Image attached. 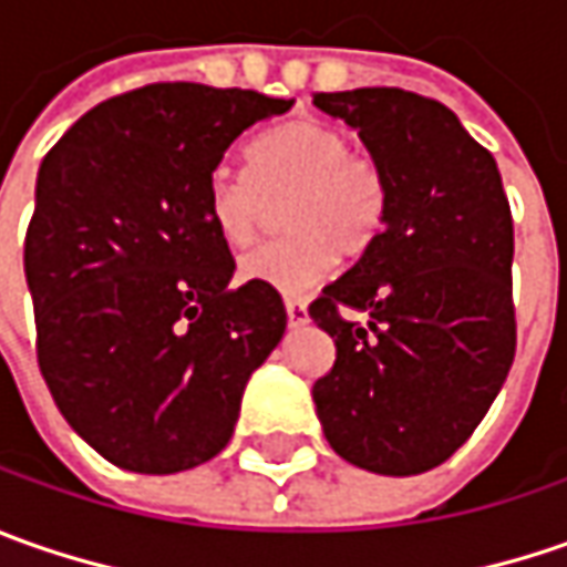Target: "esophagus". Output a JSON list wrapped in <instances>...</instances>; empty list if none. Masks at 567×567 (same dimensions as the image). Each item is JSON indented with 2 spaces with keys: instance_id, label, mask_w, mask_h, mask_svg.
Here are the masks:
<instances>
[{
  "instance_id": "obj_1",
  "label": "esophagus",
  "mask_w": 567,
  "mask_h": 567,
  "mask_svg": "<svg viewBox=\"0 0 567 567\" xmlns=\"http://www.w3.org/2000/svg\"><path fill=\"white\" fill-rule=\"evenodd\" d=\"M287 321H290V328H299L309 321V309L302 299H287Z\"/></svg>"
}]
</instances>
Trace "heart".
Listing matches in <instances>:
<instances>
[{
	"label": "heart",
	"instance_id": "1",
	"mask_svg": "<svg viewBox=\"0 0 567 567\" xmlns=\"http://www.w3.org/2000/svg\"><path fill=\"white\" fill-rule=\"evenodd\" d=\"M251 176L217 166L207 179V214L217 236L246 249L284 207L290 236L239 258V280L299 296L324 280L334 258H357L379 239L388 186L372 154L350 147L338 125L312 116L284 122L249 147Z\"/></svg>",
	"mask_w": 567,
	"mask_h": 567
}]
</instances>
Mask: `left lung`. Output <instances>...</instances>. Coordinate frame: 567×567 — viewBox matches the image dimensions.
Here are the masks:
<instances>
[{
    "label": "left lung",
    "mask_w": 567,
    "mask_h": 567,
    "mask_svg": "<svg viewBox=\"0 0 567 567\" xmlns=\"http://www.w3.org/2000/svg\"><path fill=\"white\" fill-rule=\"evenodd\" d=\"M312 103L360 132L388 186L379 239L309 306L338 347L312 388L318 420L357 467L425 473L473 435L514 362L512 207L445 103L401 87Z\"/></svg>",
    "instance_id": "8db88e82"
}]
</instances>
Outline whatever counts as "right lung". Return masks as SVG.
Listing matches in <instances>:
<instances>
[{"label": "right lung", "mask_w": 567, "mask_h": 567, "mask_svg": "<svg viewBox=\"0 0 567 567\" xmlns=\"http://www.w3.org/2000/svg\"><path fill=\"white\" fill-rule=\"evenodd\" d=\"M290 106L147 84L84 113L40 164L24 236L37 362L65 423L116 467L164 476L220 454L246 381L287 331L277 290H229L207 179Z\"/></svg>", "instance_id": "add662e5"}]
</instances>
